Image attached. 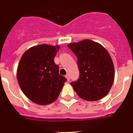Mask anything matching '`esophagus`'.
Returning <instances> with one entry per match:
<instances>
[{
  "label": "esophagus",
  "mask_w": 133,
  "mask_h": 133,
  "mask_svg": "<svg viewBox=\"0 0 133 133\" xmlns=\"http://www.w3.org/2000/svg\"><path fill=\"white\" fill-rule=\"evenodd\" d=\"M65 77H66V80H67V81H69V80H70V76H69V75H66V76H65Z\"/></svg>",
  "instance_id": "obj_1"
}]
</instances>
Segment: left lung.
Instances as JSON below:
<instances>
[{"instance_id": "obj_1", "label": "left lung", "mask_w": 133, "mask_h": 133, "mask_svg": "<svg viewBox=\"0 0 133 133\" xmlns=\"http://www.w3.org/2000/svg\"><path fill=\"white\" fill-rule=\"evenodd\" d=\"M78 58L80 76L72 82L78 96L88 101H97L109 93L115 77L114 63L102 45L85 39L68 45Z\"/></svg>"}]
</instances>
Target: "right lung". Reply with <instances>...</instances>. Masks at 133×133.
<instances>
[{
	"mask_svg": "<svg viewBox=\"0 0 133 133\" xmlns=\"http://www.w3.org/2000/svg\"><path fill=\"white\" fill-rule=\"evenodd\" d=\"M59 45L41 44L28 49L17 69V80L23 93L31 102L45 105L58 98L66 79L58 73L54 58Z\"/></svg>",
	"mask_w": 133,
	"mask_h": 133,
	"instance_id": "obj_1",
	"label": "right lung"
}]
</instances>
